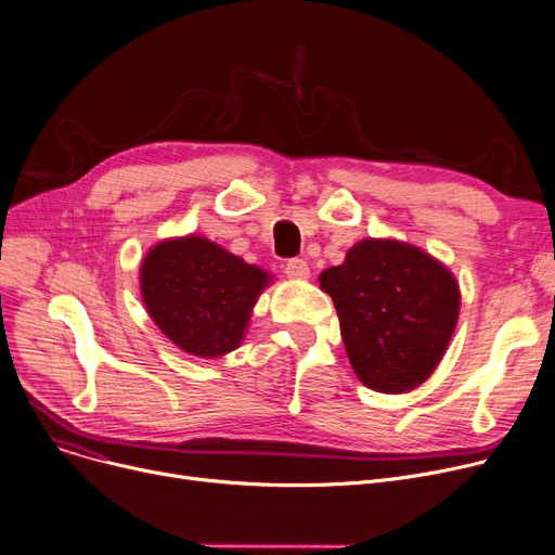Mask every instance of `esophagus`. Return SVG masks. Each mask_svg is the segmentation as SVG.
<instances>
[{"label": "esophagus", "instance_id": "esophagus-1", "mask_svg": "<svg viewBox=\"0 0 555 555\" xmlns=\"http://www.w3.org/2000/svg\"><path fill=\"white\" fill-rule=\"evenodd\" d=\"M284 273L291 280H309L311 269H309V264L305 262V259H288V262L284 264Z\"/></svg>", "mask_w": 555, "mask_h": 555}]
</instances>
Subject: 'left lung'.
Here are the masks:
<instances>
[{
  "instance_id": "1",
  "label": "left lung",
  "mask_w": 555,
  "mask_h": 555,
  "mask_svg": "<svg viewBox=\"0 0 555 555\" xmlns=\"http://www.w3.org/2000/svg\"><path fill=\"white\" fill-rule=\"evenodd\" d=\"M349 363L370 389L403 395L426 383L457 327L460 282L437 257L399 240H361L320 273Z\"/></svg>"
}]
</instances>
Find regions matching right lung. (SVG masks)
<instances>
[{
    "mask_svg": "<svg viewBox=\"0 0 555 555\" xmlns=\"http://www.w3.org/2000/svg\"><path fill=\"white\" fill-rule=\"evenodd\" d=\"M141 298L179 349L219 358L242 345L273 275L202 235L160 240L141 262Z\"/></svg>",
    "mask_w": 555,
    "mask_h": 555,
    "instance_id": "add662e5",
    "label": "right lung"
}]
</instances>
